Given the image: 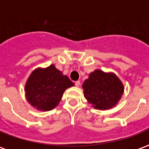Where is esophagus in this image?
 <instances>
[{"instance_id":"obj_1","label":"esophagus","mask_w":149,"mask_h":149,"mask_svg":"<svg viewBox=\"0 0 149 149\" xmlns=\"http://www.w3.org/2000/svg\"><path fill=\"white\" fill-rule=\"evenodd\" d=\"M74 84H75L76 87H79V86H80V81L79 80L75 81V82H74Z\"/></svg>"}]
</instances>
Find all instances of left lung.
Instances as JSON below:
<instances>
[{
  "label": "left lung",
  "mask_w": 149,
  "mask_h": 149,
  "mask_svg": "<svg viewBox=\"0 0 149 149\" xmlns=\"http://www.w3.org/2000/svg\"><path fill=\"white\" fill-rule=\"evenodd\" d=\"M84 96L90 104L98 109H108L120 100L124 87L113 74L95 70L83 84Z\"/></svg>",
  "instance_id": "obj_1"
}]
</instances>
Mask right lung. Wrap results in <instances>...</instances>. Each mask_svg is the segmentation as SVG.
Segmentation results:
<instances>
[{
    "instance_id": "obj_1",
    "label": "right lung",
    "mask_w": 149,
    "mask_h": 149,
    "mask_svg": "<svg viewBox=\"0 0 149 149\" xmlns=\"http://www.w3.org/2000/svg\"><path fill=\"white\" fill-rule=\"evenodd\" d=\"M73 85L68 77L51 65L31 73L26 84V96L33 107L48 111L57 106L65 90Z\"/></svg>"
}]
</instances>
